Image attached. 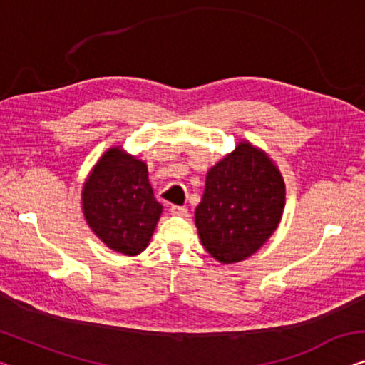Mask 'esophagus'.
<instances>
[{
    "label": "esophagus",
    "mask_w": 365,
    "mask_h": 365,
    "mask_svg": "<svg viewBox=\"0 0 365 365\" xmlns=\"http://www.w3.org/2000/svg\"><path fill=\"white\" fill-rule=\"evenodd\" d=\"M170 213L175 215V216H188V210L185 208V206L172 205V206H170Z\"/></svg>",
    "instance_id": "1"
}]
</instances>
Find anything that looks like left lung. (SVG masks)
Here are the masks:
<instances>
[{"label": "left lung", "instance_id": "1", "mask_svg": "<svg viewBox=\"0 0 365 365\" xmlns=\"http://www.w3.org/2000/svg\"><path fill=\"white\" fill-rule=\"evenodd\" d=\"M284 206L285 183L274 162L241 143L210 168L195 222L206 251L222 264H232L267 241Z\"/></svg>", "mask_w": 365, "mask_h": 365}]
</instances>
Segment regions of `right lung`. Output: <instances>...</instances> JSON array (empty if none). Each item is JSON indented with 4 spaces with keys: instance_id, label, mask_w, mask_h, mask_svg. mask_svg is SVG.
I'll return each instance as SVG.
<instances>
[{
    "instance_id": "1",
    "label": "right lung",
    "mask_w": 365,
    "mask_h": 365,
    "mask_svg": "<svg viewBox=\"0 0 365 365\" xmlns=\"http://www.w3.org/2000/svg\"><path fill=\"white\" fill-rule=\"evenodd\" d=\"M83 213L95 235L113 251L143 252L155 230L162 205L154 198L148 165L113 148L86 178Z\"/></svg>"
}]
</instances>
